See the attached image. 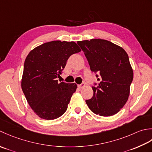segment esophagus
<instances>
[{"label": "esophagus", "mask_w": 152, "mask_h": 152, "mask_svg": "<svg viewBox=\"0 0 152 152\" xmlns=\"http://www.w3.org/2000/svg\"><path fill=\"white\" fill-rule=\"evenodd\" d=\"M85 83H82L81 85H78V87H79V88H83V87H85Z\"/></svg>", "instance_id": "34e87169"}]
</instances>
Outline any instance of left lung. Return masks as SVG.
Listing matches in <instances>:
<instances>
[{
    "label": "left lung",
    "mask_w": 152,
    "mask_h": 152,
    "mask_svg": "<svg viewBox=\"0 0 152 152\" xmlns=\"http://www.w3.org/2000/svg\"><path fill=\"white\" fill-rule=\"evenodd\" d=\"M92 72L100 74L98 85L92 86L93 96L86 103L100 116L118 113L127 102L133 79L128 54L121 46L109 41L93 39L78 41ZM97 77L98 76L96 75Z\"/></svg>",
    "instance_id": "obj_1"
}]
</instances>
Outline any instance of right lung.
Returning <instances> with one entry per match:
<instances>
[{
	"label": "right lung",
	"instance_id": "obj_1",
	"mask_svg": "<svg viewBox=\"0 0 152 152\" xmlns=\"http://www.w3.org/2000/svg\"><path fill=\"white\" fill-rule=\"evenodd\" d=\"M80 51L73 41H53L37 46L27 55L21 89L30 107L40 118L55 119L66 112L77 86L75 83H58L56 78L70 56Z\"/></svg>",
	"mask_w": 152,
	"mask_h": 152
}]
</instances>
